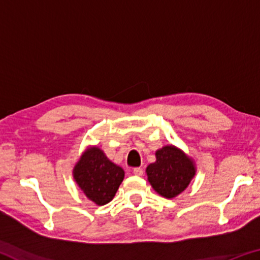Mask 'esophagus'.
Segmentation results:
<instances>
[{
	"instance_id": "1",
	"label": "esophagus",
	"mask_w": 260,
	"mask_h": 260,
	"mask_svg": "<svg viewBox=\"0 0 260 260\" xmlns=\"http://www.w3.org/2000/svg\"><path fill=\"white\" fill-rule=\"evenodd\" d=\"M133 174L136 175V177H142L143 175V170L141 167H135L133 170Z\"/></svg>"
}]
</instances>
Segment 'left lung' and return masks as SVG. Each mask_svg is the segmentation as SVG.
Instances as JSON below:
<instances>
[{
  "instance_id": "8db88e82",
  "label": "left lung",
  "mask_w": 260,
  "mask_h": 260,
  "mask_svg": "<svg viewBox=\"0 0 260 260\" xmlns=\"http://www.w3.org/2000/svg\"><path fill=\"white\" fill-rule=\"evenodd\" d=\"M152 188L166 199L181 193L195 177L196 167L191 158L174 146H165L156 151V161L147 167Z\"/></svg>"
}]
</instances>
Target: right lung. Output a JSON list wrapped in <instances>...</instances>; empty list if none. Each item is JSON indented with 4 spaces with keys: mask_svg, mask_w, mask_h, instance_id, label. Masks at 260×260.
Masks as SVG:
<instances>
[{
    "mask_svg": "<svg viewBox=\"0 0 260 260\" xmlns=\"http://www.w3.org/2000/svg\"><path fill=\"white\" fill-rule=\"evenodd\" d=\"M125 172L98 147L87 148L73 169V178L83 193L98 205L111 202Z\"/></svg>",
    "mask_w": 260,
    "mask_h": 260,
    "instance_id": "add662e5",
    "label": "right lung"
}]
</instances>
